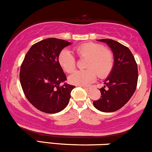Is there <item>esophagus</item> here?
Wrapping results in <instances>:
<instances>
[{
	"label": "esophagus",
	"mask_w": 152,
	"mask_h": 152,
	"mask_svg": "<svg viewBox=\"0 0 152 152\" xmlns=\"http://www.w3.org/2000/svg\"><path fill=\"white\" fill-rule=\"evenodd\" d=\"M82 87H83V88H84L85 90L87 91H89L91 90V88H88V87H86V86H82Z\"/></svg>",
	"instance_id": "esophagus-1"
}]
</instances>
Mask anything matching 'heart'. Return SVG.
I'll return each mask as SVG.
<instances>
[{
  "instance_id": "b5f03b06",
  "label": "heart",
  "mask_w": 152,
  "mask_h": 152,
  "mask_svg": "<svg viewBox=\"0 0 152 152\" xmlns=\"http://www.w3.org/2000/svg\"><path fill=\"white\" fill-rule=\"evenodd\" d=\"M79 58H87L85 64L86 69L78 70L69 77V83L73 85L86 86L99 77L104 78L112 71L114 57L111 50L100 43L88 42L82 43L74 48ZM58 62L63 70L71 73L76 69V61L69 50L64 49L58 56Z\"/></svg>"
}]
</instances>
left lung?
I'll return each instance as SVG.
<instances>
[{
  "label": "left lung",
  "instance_id": "left-lung-1",
  "mask_svg": "<svg viewBox=\"0 0 152 152\" xmlns=\"http://www.w3.org/2000/svg\"><path fill=\"white\" fill-rule=\"evenodd\" d=\"M113 51L114 64L109 76L100 88L101 97L94 101L96 109L103 112L120 109L129 101L137 86L138 68L133 54L126 46L112 39H100Z\"/></svg>",
  "mask_w": 152,
  "mask_h": 152
}]
</instances>
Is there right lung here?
I'll list each match as a JSON object with an SVG mask.
<instances>
[{
    "label": "right lung",
    "instance_id": "add662e5",
    "mask_svg": "<svg viewBox=\"0 0 152 152\" xmlns=\"http://www.w3.org/2000/svg\"><path fill=\"white\" fill-rule=\"evenodd\" d=\"M71 44L65 40L50 38L31 47L23 61L20 82L28 102L47 114H55L66 107L74 86L60 83L66 76L58 62V54Z\"/></svg>",
    "mask_w": 152,
    "mask_h": 152
}]
</instances>
